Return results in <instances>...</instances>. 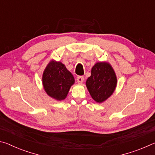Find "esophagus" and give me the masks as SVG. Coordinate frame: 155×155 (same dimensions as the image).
I'll list each match as a JSON object with an SVG mask.
<instances>
[{
	"instance_id": "esophagus-1",
	"label": "esophagus",
	"mask_w": 155,
	"mask_h": 155,
	"mask_svg": "<svg viewBox=\"0 0 155 155\" xmlns=\"http://www.w3.org/2000/svg\"><path fill=\"white\" fill-rule=\"evenodd\" d=\"M77 80L78 83H82L84 81V77L83 76H78L77 77Z\"/></svg>"
}]
</instances>
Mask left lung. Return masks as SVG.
Masks as SVG:
<instances>
[{
    "instance_id": "8db88e82",
    "label": "left lung",
    "mask_w": 155,
    "mask_h": 155,
    "mask_svg": "<svg viewBox=\"0 0 155 155\" xmlns=\"http://www.w3.org/2000/svg\"><path fill=\"white\" fill-rule=\"evenodd\" d=\"M117 85V78L111 65L106 62H98L91 68V76L86 86L91 96L97 103H103L109 98Z\"/></svg>"
}]
</instances>
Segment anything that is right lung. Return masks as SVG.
Wrapping results in <instances>:
<instances>
[{
  "mask_svg": "<svg viewBox=\"0 0 155 155\" xmlns=\"http://www.w3.org/2000/svg\"><path fill=\"white\" fill-rule=\"evenodd\" d=\"M42 83L48 96L61 101L66 98L74 78L62 63L51 61L44 70Z\"/></svg>",
  "mask_w": 155,
  "mask_h": 155,
  "instance_id": "1",
  "label": "right lung"
}]
</instances>
